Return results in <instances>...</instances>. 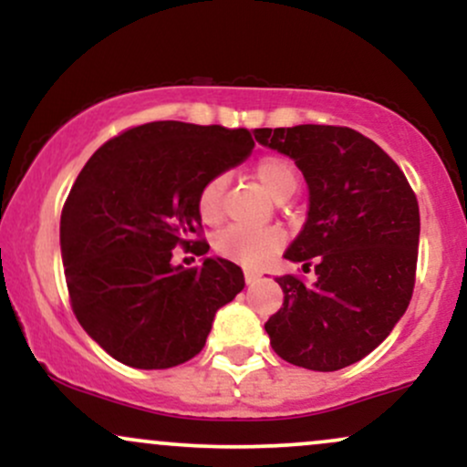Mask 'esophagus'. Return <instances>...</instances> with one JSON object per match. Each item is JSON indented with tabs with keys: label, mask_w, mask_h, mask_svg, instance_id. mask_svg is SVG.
<instances>
[{
	"label": "esophagus",
	"mask_w": 467,
	"mask_h": 467,
	"mask_svg": "<svg viewBox=\"0 0 467 467\" xmlns=\"http://www.w3.org/2000/svg\"><path fill=\"white\" fill-rule=\"evenodd\" d=\"M244 276H245V283H254V281H259L261 272L259 270H252V267H245Z\"/></svg>",
	"instance_id": "1"
}]
</instances>
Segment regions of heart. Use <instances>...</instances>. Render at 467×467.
I'll use <instances>...</instances> for the list:
<instances>
[{"label": "heart", "mask_w": 467, "mask_h": 467, "mask_svg": "<svg viewBox=\"0 0 467 467\" xmlns=\"http://www.w3.org/2000/svg\"><path fill=\"white\" fill-rule=\"evenodd\" d=\"M254 178L270 192L275 200H287L298 189L301 173L294 160L287 155H264L254 164ZM228 180L226 175L217 173L208 178L197 192V213L202 222L215 226L223 217V200H226ZM283 245V233L276 228H248L230 226L215 237V250L223 259L234 261L241 265H261L270 259Z\"/></svg>", "instance_id": "obj_1"}]
</instances>
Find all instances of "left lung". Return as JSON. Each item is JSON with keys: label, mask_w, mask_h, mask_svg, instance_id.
<instances>
[{"label": "left lung", "mask_w": 467, "mask_h": 467, "mask_svg": "<svg viewBox=\"0 0 467 467\" xmlns=\"http://www.w3.org/2000/svg\"><path fill=\"white\" fill-rule=\"evenodd\" d=\"M289 155L309 186L307 222L285 259L314 272L283 275V307L265 323L283 360L312 371L360 362L409 307L417 275L420 206L393 158L349 127L256 130Z\"/></svg>", "instance_id": "left-lung-1"}]
</instances>
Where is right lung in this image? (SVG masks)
Masks as SVG:
<instances>
[{"instance_id":"1","label":"right lung","mask_w":467,"mask_h":467,"mask_svg":"<svg viewBox=\"0 0 467 467\" xmlns=\"http://www.w3.org/2000/svg\"><path fill=\"white\" fill-rule=\"evenodd\" d=\"M254 147L248 130L158 120L107 140L61 213V254L77 320L118 362L171 368L206 345L222 305L244 289L228 259L184 270L173 250L206 254L197 192Z\"/></svg>"}]
</instances>
